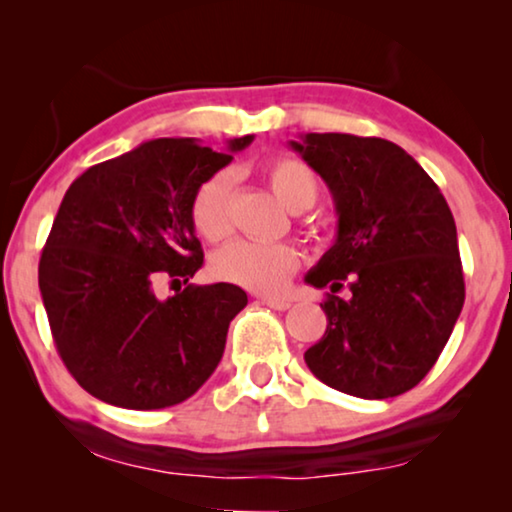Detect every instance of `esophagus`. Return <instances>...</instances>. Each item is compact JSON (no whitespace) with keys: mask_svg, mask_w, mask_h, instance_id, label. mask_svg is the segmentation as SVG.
I'll return each instance as SVG.
<instances>
[{"mask_svg":"<svg viewBox=\"0 0 512 512\" xmlns=\"http://www.w3.org/2000/svg\"><path fill=\"white\" fill-rule=\"evenodd\" d=\"M258 300H261L263 305H268V307H272V310H279V312L289 310V307H291V300H289V298H272V296H261V298H258Z\"/></svg>","mask_w":512,"mask_h":512,"instance_id":"obj_1","label":"esophagus"}]
</instances>
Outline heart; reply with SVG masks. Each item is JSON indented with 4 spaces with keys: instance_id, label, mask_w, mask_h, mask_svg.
Returning a JSON list of instances; mask_svg holds the SVG:
<instances>
[{
    "instance_id": "1",
    "label": "heart",
    "mask_w": 512,
    "mask_h": 512,
    "mask_svg": "<svg viewBox=\"0 0 512 512\" xmlns=\"http://www.w3.org/2000/svg\"><path fill=\"white\" fill-rule=\"evenodd\" d=\"M270 191L291 212H305L319 198V181L298 158H275L265 165ZM191 221L209 242H219L233 230V174L219 170L195 188L191 198ZM300 268V254L286 242L235 240L212 258L214 275L223 282L244 286L258 293L282 291L289 277Z\"/></svg>"
}]
</instances>
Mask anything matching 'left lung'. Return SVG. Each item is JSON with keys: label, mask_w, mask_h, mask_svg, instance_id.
<instances>
[{"label": "left lung", "mask_w": 512, "mask_h": 512, "mask_svg": "<svg viewBox=\"0 0 512 512\" xmlns=\"http://www.w3.org/2000/svg\"><path fill=\"white\" fill-rule=\"evenodd\" d=\"M326 181L338 214L333 247L305 275L331 293L326 333L305 352L314 377L342 394L391 398L438 361L464 307L457 226L429 174L380 137L307 132L291 142ZM347 283L353 298L332 293Z\"/></svg>", "instance_id": "left-lung-1"}]
</instances>
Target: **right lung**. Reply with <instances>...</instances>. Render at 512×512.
<instances>
[{"label":"right lung","mask_w":512,"mask_h":512,"mask_svg":"<svg viewBox=\"0 0 512 512\" xmlns=\"http://www.w3.org/2000/svg\"><path fill=\"white\" fill-rule=\"evenodd\" d=\"M254 135L212 151L163 137L88 167L67 188L41 251L39 291L55 347L88 394L128 410L170 408L219 366L230 321L247 305L235 284H189L163 301L158 278L202 268L191 198Z\"/></svg>","instance_id":"1"}]
</instances>
